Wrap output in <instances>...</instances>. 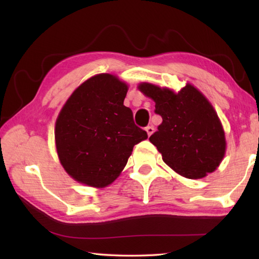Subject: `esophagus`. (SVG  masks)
Listing matches in <instances>:
<instances>
[{
	"instance_id": "34e87169",
	"label": "esophagus",
	"mask_w": 259,
	"mask_h": 259,
	"mask_svg": "<svg viewBox=\"0 0 259 259\" xmlns=\"http://www.w3.org/2000/svg\"><path fill=\"white\" fill-rule=\"evenodd\" d=\"M153 130H155V128H153V125H151V124L146 126V131H147L148 136H151L153 134Z\"/></svg>"
}]
</instances>
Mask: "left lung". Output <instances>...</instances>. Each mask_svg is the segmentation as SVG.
Masks as SVG:
<instances>
[{
    "label": "left lung",
    "mask_w": 259,
    "mask_h": 259,
    "mask_svg": "<svg viewBox=\"0 0 259 259\" xmlns=\"http://www.w3.org/2000/svg\"><path fill=\"white\" fill-rule=\"evenodd\" d=\"M139 90L156 102L155 112L162 118L149 140L163 161L189 179L212 172L223 160L226 141L216 111L201 92L191 84L178 93L150 83Z\"/></svg>",
    "instance_id": "1"
}]
</instances>
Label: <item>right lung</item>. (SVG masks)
<instances>
[{"mask_svg": "<svg viewBox=\"0 0 259 259\" xmlns=\"http://www.w3.org/2000/svg\"><path fill=\"white\" fill-rule=\"evenodd\" d=\"M128 87L111 74L87 80L64 104L56 123L57 151L79 183L102 188L118 177L134 146L148 138L123 106Z\"/></svg>", "mask_w": 259, "mask_h": 259, "instance_id": "add662e5", "label": "right lung"}]
</instances>
